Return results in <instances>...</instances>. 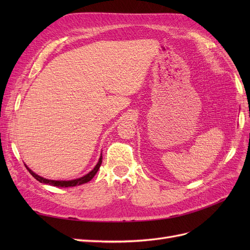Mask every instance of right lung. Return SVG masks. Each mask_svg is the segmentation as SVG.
Returning <instances> with one entry per match:
<instances>
[{"instance_id": "obj_1", "label": "right lung", "mask_w": 250, "mask_h": 250, "mask_svg": "<svg viewBox=\"0 0 250 250\" xmlns=\"http://www.w3.org/2000/svg\"><path fill=\"white\" fill-rule=\"evenodd\" d=\"M101 164H102V153H101V156L99 158V162L97 163V165L95 166V168L92 171L88 172L86 175H84V176L76 178V179H72V180H52V179H47V178H43V177H42L40 175H37V174L34 173L31 169H29L27 166H26V168L30 172V174H31V175L36 180H39L40 183L50 185V186H54V187H58V188H69V187H76V186L86 184V183H88L89 180H92L93 177L96 175V173L98 172V170H99Z\"/></svg>"}]
</instances>
